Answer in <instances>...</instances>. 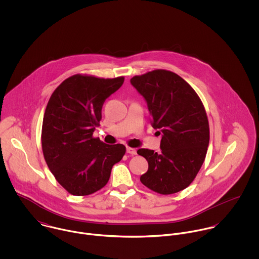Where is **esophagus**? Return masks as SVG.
I'll return each instance as SVG.
<instances>
[{
	"instance_id": "34e87169",
	"label": "esophagus",
	"mask_w": 259,
	"mask_h": 259,
	"mask_svg": "<svg viewBox=\"0 0 259 259\" xmlns=\"http://www.w3.org/2000/svg\"><path fill=\"white\" fill-rule=\"evenodd\" d=\"M126 152L132 154V155H136L137 154V149L133 148H126Z\"/></svg>"
}]
</instances>
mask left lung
I'll list each match as a JSON object with an SVG mask.
<instances>
[{
    "instance_id": "left-lung-1",
    "label": "left lung",
    "mask_w": 259,
    "mask_h": 259,
    "mask_svg": "<svg viewBox=\"0 0 259 259\" xmlns=\"http://www.w3.org/2000/svg\"><path fill=\"white\" fill-rule=\"evenodd\" d=\"M144 97L150 123L161 135L160 153L140 148L148 162L141 182L160 194L186 188L199 171L209 144V125L204 107L194 90L179 74L155 70L131 78Z\"/></svg>"
}]
</instances>
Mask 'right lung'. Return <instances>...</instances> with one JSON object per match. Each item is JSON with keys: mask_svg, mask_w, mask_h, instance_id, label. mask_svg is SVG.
Wrapping results in <instances>:
<instances>
[{"mask_svg": "<svg viewBox=\"0 0 259 259\" xmlns=\"http://www.w3.org/2000/svg\"><path fill=\"white\" fill-rule=\"evenodd\" d=\"M123 80V76L74 74L49 100L41 127L44 157L58 183L74 195H88L103 188L112 165L125 153L123 145H107L93 137L105 101Z\"/></svg>", "mask_w": 259, "mask_h": 259, "instance_id": "add662e5", "label": "right lung"}]
</instances>
